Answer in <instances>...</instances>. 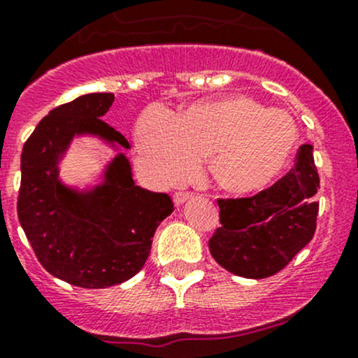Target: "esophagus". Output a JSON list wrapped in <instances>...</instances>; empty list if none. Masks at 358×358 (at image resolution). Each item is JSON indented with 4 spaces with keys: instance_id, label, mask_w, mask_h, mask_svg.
<instances>
[{
    "instance_id": "34e87169",
    "label": "esophagus",
    "mask_w": 358,
    "mask_h": 358,
    "mask_svg": "<svg viewBox=\"0 0 358 358\" xmlns=\"http://www.w3.org/2000/svg\"><path fill=\"white\" fill-rule=\"evenodd\" d=\"M191 196H193V194L187 193V191H178V193H174V196H172V198H174L176 205H182V203L186 201V199H189Z\"/></svg>"
}]
</instances>
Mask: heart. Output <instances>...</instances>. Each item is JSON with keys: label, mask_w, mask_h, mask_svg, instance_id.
Returning <instances> with one entry per match:
<instances>
[{"label": "heart", "mask_w": 358, "mask_h": 358, "mask_svg": "<svg viewBox=\"0 0 358 358\" xmlns=\"http://www.w3.org/2000/svg\"><path fill=\"white\" fill-rule=\"evenodd\" d=\"M297 124L282 109L249 95L191 103L176 116L148 107L134 126V147L150 179L174 184L208 155L211 179L229 193L264 189L280 176L297 145Z\"/></svg>", "instance_id": "1"}]
</instances>
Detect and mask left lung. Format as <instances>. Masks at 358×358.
Listing matches in <instances>:
<instances>
[{"instance_id": "8db88e82", "label": "left lung", "mask_w": 358, "mask_h": 358, "mask_svg": "<svg viewBox=\"0 0 358 358\" xmlns=\"http://www.w3.org/2000/svg\"><path fill=\"white\" fill-rule=\"evenodd\" d=\"M317 189L313 145H302L294 167L268 189L218 199L222 227L208 241L211 256L244 278H268L283 270L316 232Z\"/></svg>"}]
</instances>
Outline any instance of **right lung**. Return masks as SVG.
I'll list each match as a JSON object with an SVG mask.
<instances>
[{
    "mask_svg": "<svg viewBox=\"0 0 358 358\" xmlns=\"http://www.w3.org/2000/svg\"><path fill=\"white\" fill-rule=\"evenodd\" d=\"M113 102V94H87L56 107L22 150V229L45 270L82 288L119 285L136 275L148 259L157 227L174 211L171 196L134 184L122 153L95 189L78 193L59 180L57 162L75 134H97L129 148L101 119Z\"/></svg>",
    "mask_w": 358,
    "mask_h": 358,
    "instance_id": "1",
    "label": "right lung"
}]
</instances>
